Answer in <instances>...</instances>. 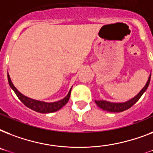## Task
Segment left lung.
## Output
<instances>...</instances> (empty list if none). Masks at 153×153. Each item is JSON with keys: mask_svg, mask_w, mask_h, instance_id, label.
Instances as JSON below:
<instances>
[{"mask_svg": "<svg viewBox=\"0 0 153 153\" xmlns=\"http://www.w3.org/2000/svg\"><path fill=\"white\" fill-rule=\"evenodd\" d=\"M150 79H151V74L149 75V78L148 79L147 82L145 84V86H144V88L137 94V95L133 98L130 100L127 101L125 102H107L105 100H99V101H95V103L97 104L99 108H101L103 110H106L109 112H113V113H120V112L125 111L126 109H129L130 107H132L133 105L135 104L136 102H137L140 98L142 96V94L145 93L146 90H147L148 86L149 85Z\"/></svg>", "mask_w": 153, "mask_h": 153, "instance_id": "8db88e82", "label": "left lung"}]
</instances>
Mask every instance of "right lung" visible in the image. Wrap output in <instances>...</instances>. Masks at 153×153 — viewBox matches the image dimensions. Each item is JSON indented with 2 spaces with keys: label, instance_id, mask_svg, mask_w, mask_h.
<instances>
[{
  "label": "right lung",
  "instance_id": "obj_1",
  "mask_svg": "<svg viewBox=\"0 0 153 153\" xmlns=\"http://www.w3.org/2000/svg\"><path fill=\"white\" fill-rule=\"evenodd\" d=\"M8 81L10 87L13 89V91L15 92V94H16L18 98L22 102V103H24L26 106L30 108L32 110L38 112V113H41V114H48V113H53V112L58 111L63 105L67 104L68 100H69L70 96H71V90H70L68 94H67V95L64 98H62V99L58 101V102H41V101L35 100V99H32V98H27V97H26V96H25L24 94L20 93V91H18L17 89L16 88L14 85L13 84V82H12V81H11V79L8 74Z\"/></svg>",
  "mask_w": 153,
  "mask_h": 153
}]
</instances>
